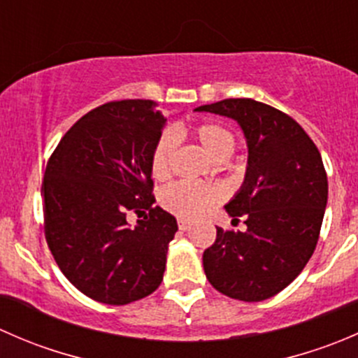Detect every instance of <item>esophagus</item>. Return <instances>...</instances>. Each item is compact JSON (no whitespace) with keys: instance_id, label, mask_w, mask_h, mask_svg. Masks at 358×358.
I'll list each match as a JSON object with an SVG mask.
<instances>
[{"instance_id":"34e87169","label":"esophagus","mask_w":358,"mask_h":358,"mask_svg":"<svg viewBox=\"0 0 358 358\" xmlns=\"http://www.w3.org/2000/svg\"><path fill=\"white\" fill-rule=\"evenodd\" d=\"M178 229L182 230V232H185V230L190 229V222H187V220H178Z\"/></svg>"}]
</instances>
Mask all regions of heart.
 Returning a JSON list of instances; mask_svg holds the SVG:
<instances>
[{"mask_svg": "<svg viewBox=\"0 0 358 358\" xmlns=\"http://www.w3.org/2000/svg\"><path fill=\"white\" fill-rule=\"evenodd\" d=\"M194 135L216 161H225L236 150V135L222 122H201L194 128ZM176 145H178V136L173 129H164L157 136L150 152V171L156 178H162L169 173ZM222 197L223 194L218 187L194 182H176L162 190L159 201L162 208L173 215L194 220L209 211L216 202L222 201Z\"/></svg>", "mask_w": 358, "mask_h": 358, "instance_id": "heart-1", "label": "heart"}]
</instances>
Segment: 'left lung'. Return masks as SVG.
<instances>
[{"instance_id": "obj_1", "label": "left lung", "mask_w": 358, "mask_h": 358, "mask_svg": "<svg viewBox=\"0 0 358 358\" xmlns=\"http://www.w3.org/2000/svg\"><path fill=\"white\" fill-rule=\"evenodd\" d=\"M197 110L236 119L248 142L241 192L225 206L246 216V232L216 227L202 255L216 291L241 301H263L287 287L315 251L327 204L322 157L286 112L251 99H227Z\"/></svg>"}]
</instances>
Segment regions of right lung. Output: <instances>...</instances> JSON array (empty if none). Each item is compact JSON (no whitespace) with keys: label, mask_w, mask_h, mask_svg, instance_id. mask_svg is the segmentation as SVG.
<instances>
[{"label":"right lung","mask_w":358,"mask_h":358,"mask_svg":"<svg viewBox=\"0 0 358 358\" xmlns=\"http://www.w3.org/2000/svg\"><path fill=\"white\" fill-rule=\"evenodd\" d=\"M166 117L152 100H115L83 115L62 136L43 178L45 237L83 294L128 305L152 294L178 230L154 206L150 152ZM128 210L148 211L135 229Z\"/></svg>","instance_id":"obj_1"}]
</instances>
